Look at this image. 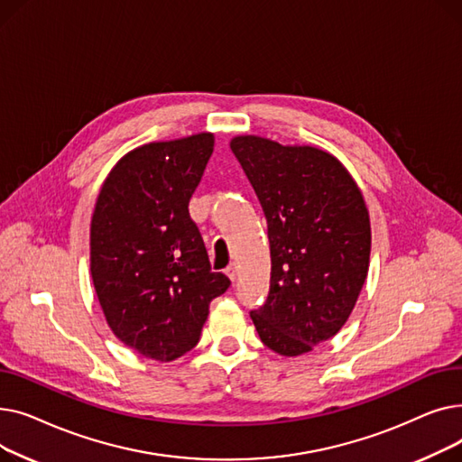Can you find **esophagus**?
Here are the masks:
<instances>
[{"label":"esophagus","mask_w":462,"mask_h":462,"mask_svg":"<svg viewBox=\"0 0 462 462\" xmlns=\"http://www.w3.org/2000/svg\"><path fill=\"white\" fill-rule=\"evenodd\" d=\"M225 273H226V275H228V279L234 282V281L237 279V265H236V263H230L228 268L225 270Z\"/></svg>","instance_id":"obj_1"}]
</instances>
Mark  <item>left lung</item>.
<instances>
[{
	"instance_id": "left-lung-1",
	"label": "left lung",
	"mask_w": 462,
	"mask_h": 462,
	"mask_svg": "<svg viewBox=\"0 0 462 462\" xmlns=\"http://www.w3.org/2000/svg\"><path fill=\"white\" fill-rule=\"evenodd\" d=\"M230 150L268 221L270 294L251 319L273 352L305 354L345 326L367 279L365 200L346 168L310 145L249 134Z\"/></svg>"
}]
</instances>
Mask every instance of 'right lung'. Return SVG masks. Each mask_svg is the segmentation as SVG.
Instances as JSON below:
<instances>
[{
	"instance_id": "right-lung-1",
	"label": "right lung",
	"mask_w": 462,
	"mask_h": 462,
	"mask_svg": "<svg viewBox=\"0 0 462 462\" xmlns=\"http://www.w3.org/2000/svg\"><path fill=\"white\" fill-rule=\"evenodd\" d=\"M213 143L200 133L136 148L114 166L95 204V292L114 335L143 357L172 361L197 346L211 300L230 286L211 272L189 215Z\"/></svg>"
}]
</instances>
